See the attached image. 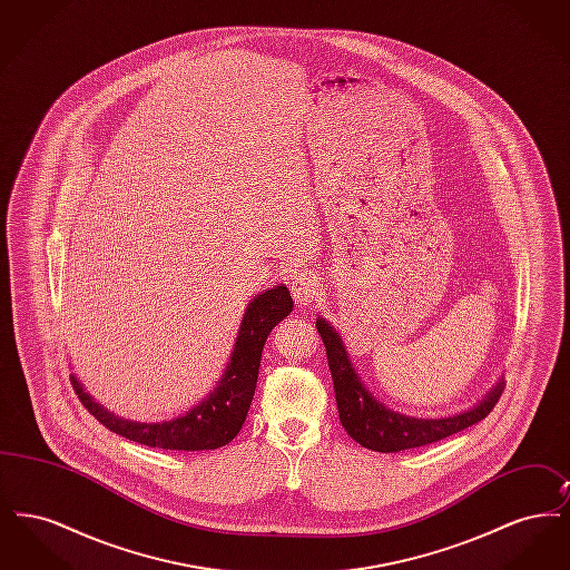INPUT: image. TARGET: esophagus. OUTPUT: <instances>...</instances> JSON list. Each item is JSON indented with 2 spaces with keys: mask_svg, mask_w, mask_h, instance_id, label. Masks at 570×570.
<instances>
[{
  "mask_svg": "<svg viewBox=\"0 0 570 570\" xmlns=\"http://www.w3.org/2000/svg\"><path fill=\"white\" fill-rule=\"evenodd\" d=\"M291 293H293V298L297 301L298 305H309L312 301H316L318 293H321V282L314 273H297L291 282Z\"/></svg>",
  "mask_w": 570,
  "mask_h": 570,
  "instance_id": "1",
  "label": "esophagus"
}]
</instances>
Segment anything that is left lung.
<instances>
[{"label": "left lung", "instance_id": "8db88e82", "mask_svg": "<svg viewBox=\"0 0 570 570\" xmlns=\"http://www.w3.org/2000/svg\"><path fill=\"white\" fill-rule=\"evenodd\" d=\"M316 328L325 342L340 421L348 435L370 451L397 453V451L432 444L446 435L458 434L461 430L483 421L498 404L507 386L504 382H498L479 406L470 407L455 416L414 419L406 414H397L376 402L370 395V391L363 386L333 326L325 323L323 318H318Z\"/></svg>", "mask_w": 570, "mask_h": 570}]
</instances>
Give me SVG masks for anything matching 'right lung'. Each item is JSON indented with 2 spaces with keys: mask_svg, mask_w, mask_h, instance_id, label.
<instances>
[{
  "mask_svg": "<svg viewBox=\"0 0 570 570\" xmlns=\"http://www.w3.org/2000/svg\"><path fill=\"white\" fill-rule=\"evenodd\" d=\"M295 301L286 286H275L254 298L245 312L239 337L230 365L216 391L188 414L164 421V423H132L112 416L105 407L98 406L85 391L79 380L70 376L72 389L79 395L82 406L94 414L107 430L135 440L151 449L168 451H214L228 444L239 434L252 404L263 346L273 326L293 312Z\"/></svg>",
  "mask_w": 570,
  "mask_h": 570,
  "instance_id": "1",
  "label": "right lung"
}]
</instances>
